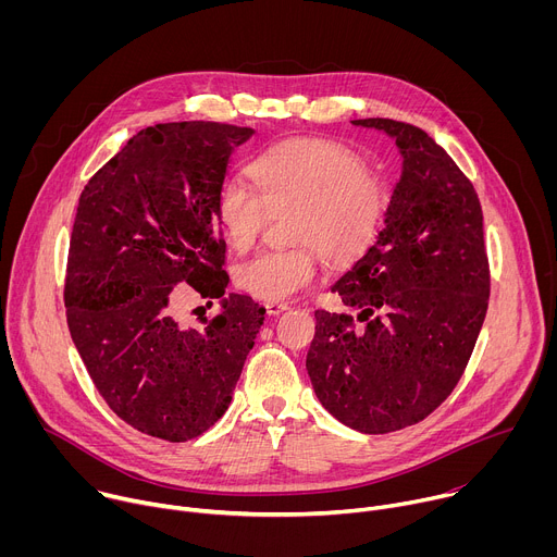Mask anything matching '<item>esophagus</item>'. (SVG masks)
<instances>
[{
  "label": "esophagus",
  "instance_id": "esophagus-1",
  "mask_svg": "<svg viewBox=\"0 0 557 557\" xmlns=\"http://www.w3.org/2000/svg\"><path fill=\"white\" fill-rule=\"evenodd\" d=\"M267 312L271 314V317H277V314H282V312H286L288 310V304H275V301H267Z\"/></svg>",
  "mask_w": 557,
  "mask_h": 557
}]
</instances>
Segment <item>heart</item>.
I'll return each instance as SVG.
<instances>
[{"label":"heart","instance_id":"heart-1","mask_svg":"<svg viewBox=\"0 0 557 557\" xmlns=\"http://www.w3.org/2000/svg\"><path fill=\"white\" fill-rule=\"evenodd\" d=\"M258 187L228 178L220 185L215 213L226 243L247 249L267 209L295 205L290 249H267L235 267V284L262 301H288L320 271L317 249L335 262L359 258L381 228L385 189L361 170L359 158L326 138H290L262 151L249 168Z\"/></svg>","mask_w":557,"mask_h":557}]
</instances>
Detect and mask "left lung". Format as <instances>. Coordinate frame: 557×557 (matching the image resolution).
Returning a JSON list of instances; mask_svg holds the SVG:
<instances>
[{
	"label": "left lung",
	"mask_w": 557,
	"mask_h": 557,
	"mask_svg": "<svg viewBox=\"0 0 557 557\" xmlns=\"http://www.w3.org/2000/svg\"><path fill=\"white\" fill-rule=\"evenodd\" d=\"M352 123L389 136L404 163L374 245L331 286L368 326L314 310L306 370L337 421L387 434L423 421L456 387L485 322L490 264L481 200L449 153L408 123ZM372 311L382 317L368 321Z\"/></svg>",
	"instance_id": "1"
}]
</instances>
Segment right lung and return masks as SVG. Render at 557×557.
Segmentation results:
<instances>
[{
	"instance_id": "right-lung-1",
	"label": "right lung",
	"mask_w": 557,
	"mask_h": 557,
	"mask_svg": "<svg viewBox=\"0 0 557 557\" xmlns=\"http://www.w3.org/2000/svg\"><path fill=\"white\" fill-rule=\"evenodd\" d=\"M251 136L211 121L145 127L78 198L67 329L106 404L143 434L185 443L207 432L264 322L251 297H222L226 245L215 213L228 158ZM176 285L221 299L209 327L175 320Z\"/></svg>"
}]
</instances>
